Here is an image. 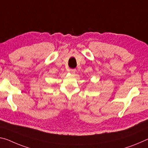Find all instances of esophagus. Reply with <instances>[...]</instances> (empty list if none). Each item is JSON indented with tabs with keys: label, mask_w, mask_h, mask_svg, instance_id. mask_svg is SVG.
<instances>
[{
	"label": "esophagus",
	"mask_w": 148,
	"mask_h": 148,
	"mask_svg": "<svg viewBox=\"0 0 148 148\" xmlns=\"http://www.w3.org/2000/svg\"><path fill=\"white\" fill-rule=\"evenodd\" d=\"M70 73L74 74H75V72H76V69H70Z\"/></svg>",
	"instance_id": "34e87169"
}]
</instances>
